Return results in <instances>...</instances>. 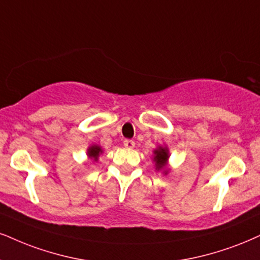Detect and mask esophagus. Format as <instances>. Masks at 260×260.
Instances as JSON below:
<instances>
[{
    "instance_id": "34e87169",
    "label": "esophagus",
    "mask_w": 260,
    "mask_h": 260,
    "mask_svg": "<svg viewBox=\"0 0 260 260\" xmlns=\"http://www.w3.org/2000/svg\"><path fill=\"white\" fill-rule=\"evenodd\" d=\"M124 147L125 148H134L135 147V142H134L133 140H124Z\"/></svg>"
}]
</instances>
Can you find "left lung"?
I'll list each match as a JSON object with an SVG mask.
<instances>
[{
    "instance_id": "left-lung-1",
    "label": "left lung",
    "mask_w": 260,
    "mask_h": 260,
    "mask_svg": "<svg viewBox=\"0 0 260 260\" xmlns=\"http://www.w3.org/2000/svg\"><path fill=\"white\" fill-rule=\"evenodd\" d=\"M154 156H153V160L155 162V169L158 170H164V174L168 175L169 169H168V160H169V149L166 147H158V148L154 149Z\"/></svg>"
}]
</instances>
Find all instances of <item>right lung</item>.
Instances as JSON below:
<instances>
[{"instance_id":"add662e5","label":"right lung","mask_w":260,"mask_h":260,"mask_svg":"<svg viewBox=\"0 0 260 260\" xmlns=\"http://www.w3.org/2000/svg\"><path fill=\"white\" fill-rule=\"evenodd\" d=\"M102 153V149L100 146L98 145H94V146H90L88 148V156L92 160H95V161H98L99 159V155H100Z\"/></svg>"}]
</instances>
